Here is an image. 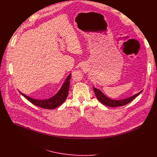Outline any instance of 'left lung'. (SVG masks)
Listing matches in <instances>:
<instances>
[{
	"instance_id": "left-lung-1",
	"label": "left lung",
	"mask_w": 157,
	"mask_h": 157,
	"mask_svg": "<svg viewBox=\"0 0 157 157\" xmlns=\"http://www.w3.org/2000/svg\"><path fill=\"white\" fill-rule=\"evenodd\" d=\"M93 89H94V93L96 94V96L97 99L99 101V102L101 103H102V104L109 106V107H118V106L124 105L129 103L130 102H131L133 99H135L137 96H138L142 92V91H141L140 92L138 93L137 94L133 95L131 97L125 98V99L116 100V99H113L107 97L102 93V92L101 91L99 90V89H97L96 87H94V86H93Z\"/></svg>"
}]
</instances>
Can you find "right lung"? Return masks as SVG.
<instances>
[{
  "mask_svg": "<svg viewBox=\"0 0 157 157\" xmlns=\"http://www.w3.org/2000/svg\"><path fill=\"white\" fill-rule=\"evenodd\" d=\"M71 74L70 73L65 79L64 83L63 84L62 86L61 87L58 92L55 96L47 99H44V100L35 99L27 96V95L23 94L21 92H20V93L24 97H25L28 101L32 102L33 104L38 107L44 108V109H54L56 107L61 105L67 98V96H68V92H69L70 82V80L71 79Z\"/></svg>",
  "mask_w": 157,
  "mask_h": 157,
  "instance_id": "add662e5",
  "label": "right lung"
}]
</instances>
